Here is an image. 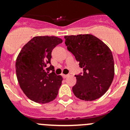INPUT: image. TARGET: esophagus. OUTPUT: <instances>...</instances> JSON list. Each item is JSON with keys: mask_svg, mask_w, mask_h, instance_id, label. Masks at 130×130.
<instances>
[{"mask_svg": "<svg viewBox=\"0 0 130 130\" xmlns=\"http://www.w3.org/2000/svg\"><path fill=\"white\" fill-rule=\"evenodd\" d=\"M63 77L64 78H67V77H68V76H69V75H65V74H63Z\"/></svg>", "mask_w": 130, "mask_h": 130, "instance_id": "1", "label": "esophagus"}]
</instances>
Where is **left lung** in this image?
<instances>
[{
  "instance_id": "1",
  "label": "left lung",
  "mask_w": 130,
  "mask_h": 130,
  "mask_svg": "<svg viewBox=\"0 0 130 130\" xmlns=\"http://www.w3.org/2000/svg\"><path fill=\"white\" fill-rule=\"evenodd\" d=\"M67 49L83 69L82 74L75 75L74 95L87 101L104 95L113 80L115 65L112 52L101 40L92 35L65 36Z\"/></svg>"
}]
</instances>
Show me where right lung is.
<instances>
[{"label":"right lung","instance_id":"1","mask_svg":"<svg viewBox=\"0 0 130 130\" xmlns=\"http://www.w3.org/2000/svg\"><path fill=\"white\" fill-rule=\"evenodd\" d=\"M56 36H35L23 47L15 62L18 82L32 101L45 104L57 98L63 78L50 62L53 48L62 43ZM52 70V72L48 74Z\"/></svg>","mask_w":130,"mask_h":130}]
</instances>
